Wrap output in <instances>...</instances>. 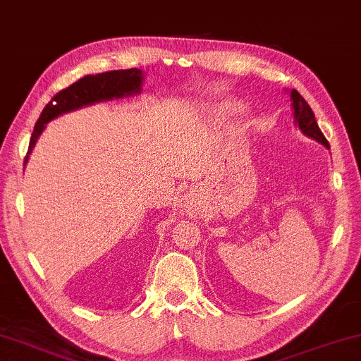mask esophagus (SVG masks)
Returning a JSON list of instances; mask_svg holds the SVG:
<instances>
[{"mask_svg":"<svg viewBox=\"0 0 361 361\" xmlns=\"http://www.w3.org/2000/svg\"><path fill=\"white\" fill-rule=\"evenodd\" d=\"M185 209L190 214H197V211H199V209H197V199L191 197V196L186 197L185 199Z\"/></svg>","mask_w":361,"mask_h":361,"instance_id":"esophagus-1","label":"esophagus"}]
</instances>
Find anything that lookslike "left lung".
<instances>
[{
  "label": "left lung",
  "mask_w": 361,
  "mask_h": 361,
  "mask_svg": "<svg viewBox=\"0 0 361 361\" xmlns=\"http://www.w3.org/2000/svg\"><path fill=\"white\" fill-rule=\"evenodd\" d=\"M290 99H292L295 125L301 129V133H303L305 136L316 139V141L322 144V146L329 147V142H327L324 134L321 133L318 123H316L314 113L308 105V102H306L303 97L298 94V90L295 89H292V92H290Z\"/></svg>",
  "instance_id": "8db88e82"
}]
</instances>
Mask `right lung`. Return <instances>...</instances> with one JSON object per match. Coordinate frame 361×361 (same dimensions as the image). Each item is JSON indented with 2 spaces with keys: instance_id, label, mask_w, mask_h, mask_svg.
Masks as SVG:
<instances>
[{
  "instance_id": "add662e5",
  "label": "right lung",
  "mask_w": 361,
  "mask_h": 361,
  "mask_svg": "<svg viewBox=\"0 0 361 361\" xmlns=\"http://www.w3.org/2000/svg\"><path fill=\"white\" fill-rule=\"evenodd\" d=\"M144 80V73L137 68L131 69H118V71H106L100 74H89L82 79L69 85L58 92L53 99L48 102L42 115L35 123L34 133H32L29 150L24 159V164L29 160V154L34 149L37 139L45 129L47 123L55 120L56 116L63 113L82 109L85 105H94L97 102L121 99L133 94L141 92V85Z\"/></svg>"
}]
</instances>
